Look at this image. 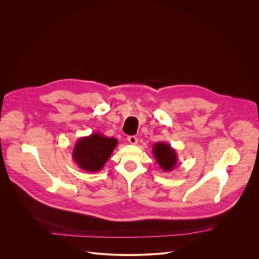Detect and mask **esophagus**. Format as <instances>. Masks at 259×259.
I'll return each instance as SVG.
<instances>
[{
	"mask_svg": "<svg viewBox=\"0 0 259 259\" xmlns=\"http://www.w3.org/2000/svg\"><path fill=\"white\" fill-rule=\"evenodd\" d=\"M128 141H129V143H131V144H136V143L138 142V139H137L136 136H129V137H128Z\"/></svg>",
	"mask_w": 259,
	"mask_h": 259,
	"instance_id": "esophagus-1",
	"label": "esophagus"
}]
</instances>
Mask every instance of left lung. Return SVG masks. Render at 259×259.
Listing matches in <instances>:
<instances>
[{
    "mask_svg": "<svg viewBox=\"0 0 259 259\" xmlns=\"http://www.w3.org/2000/svg\"><path fill=\"white\" fill-rule=\"evenodd\" d=\"M153 155L164 172L172 171L177 165L176 152L167 142H156L153 145Z\"/></svg>",
    "mask_w": 259,
    "mask_h": 259,
    "instance_id": "obj_1",
    "label": "left lung"
}]
</instances>
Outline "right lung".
I'll return each mask as SVG.
<instances>
[{
	"mask_svg": "<svg viewBox=\"0 0 259 259\" xmlns=\"http://www.w3.org/2000/svg\"><path fill=\"white\" fill-rule=\"evenodd\" d=\"M118 144L115 137L101 133H92L81 137L72 150V160L86 172H98L102 169Z\"/></svg>",
	"mask_w": 259,
	"mask_h": 259,
	"instance_id": "add662e5",
	"label": "right lung"
}]
</instances>
